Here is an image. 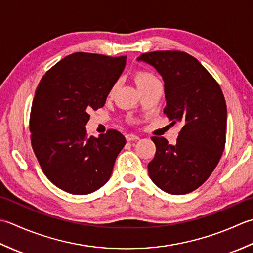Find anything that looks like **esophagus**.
I'll use <instances>...</instances> for the list:
<instances>
[{
	"instance_id": "1",
	"label": "esophagus",
	"mask_w": 253,
	"mask_h": 253,
	"mask_svg": "<svg viewBox=\"0 0 253 253\" xmlns=\"http://www.w3.org/2000/svg\"><path fill=\"white\" fill-rule=\"evenodd\" d=\"M126 141L131 142V141H137L140 137H138L137 135H135V134H127V135L126 136Z\"/></svg>"
}]
</instances>
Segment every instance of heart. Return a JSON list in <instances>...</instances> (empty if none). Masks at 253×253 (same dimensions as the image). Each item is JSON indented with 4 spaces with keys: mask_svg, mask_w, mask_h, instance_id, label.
<instances>
[{
    "mask_svg": "<svg viewBox=\"0 0 253 253\" xmlns=\"http://www.w3.org/2000/svg\"><path fill=\"white\" fill-rule=\"evenodd\" d=\"M158 80L154 76L152 73H148V72H138V73L135 75V83L138 87V89H142L144 87H146L148 85H151L153 83H155ZM116 85L113 86L112 90L115 89Z\"/></svg>",
    "mask_w": 253,
    "mask_h": 253,
    "instance_id": "obj_1",
    "label": "heart"
}]
</instances>
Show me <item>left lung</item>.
<instances>
[{
	"mask_svg": "<svg viewBox=\"0 0 253 253\" xmlns=\"http://www.w3.org/2000/svg\"><path fill=\"white\" fill-rule=\"evenodd\" d=\"M162 76L166 107L164 113L182 123L177 143L152 137L156 154L148 164V174L169 194H187L202 185L223 154L227 108L219 85L200 62L180 51H155L136 59Z\"/></svg>",
	"mask_w": 253,
	"mask_h": 253,
	"instance_id": "left-lung-1",
	"label": "left lung"
}]
</instances>
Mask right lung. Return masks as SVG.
<instances>
[{
    "label": "right lung",
    "mask_w": 253,
    "mask_h": 253,
    "mask_svg": "<svg viewBox=\"0 0 253 253\" xmlns=\"http://www.w3.org/2000/svg\"><path fill=\"white\" fill-rule=\"evenodd\" d=\"M126 56L76 52L41 79L30 112L32 146L45 176L63 191L84 195L101 188L126 145L120 132L87 137L89 111L104 107Z\"/></svg>",
    "instance_id": "obj_1"
}]
</instances>
